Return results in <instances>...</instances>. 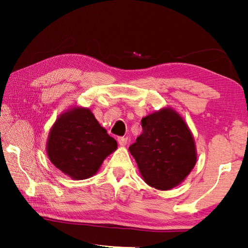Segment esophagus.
<instances>
[{
  "instance_id": "1",
  "label": "esophagus",
  "mask_w": 248,
  "mask_h": 248,
  "mask_svg": "<svg viewBox=\"0 0 248 248\" xmlns=\"http://www.w3.org/2000/svg\"><path fill=\"white\" fill-rule=\"evenodd\" d=\"M117 141H118V144H119L120 146H125V145H127L128 139H127V138H118V139H117Z\"/></svg>"
}]
</instances>
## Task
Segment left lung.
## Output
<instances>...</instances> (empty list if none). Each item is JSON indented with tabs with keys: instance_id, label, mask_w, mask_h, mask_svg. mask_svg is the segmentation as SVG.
<instances>
[{
	"instance_id": "8db88e82",
	"label": "left lung",
	"mask_w": 248,
	"mask_h": 248,
	"mask_svg": "<svg viewBox=\"0 0 248 248\" xmlns=\"http://www.w3.org/2000/svg\"><path fill=\"white\" fill-rule=\"evenodd\" d=\"M141 133L129 147L144 181L167 191L180 184L197 161L194 138L183 118L164 108L141 119Z\"/></svg>"
}]
</instances>
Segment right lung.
Here are the masks:
<instances>
[{
	"label": "right lung",
	"mask_w": 248,
	"mask_h": 248,
	"mask_svg": "<svg viewBox=\"0 0 248 248\" xmlns=\"http://www.w3.org/2000/svg\"><path fill=\"white\" fill-rule=\"evenodd\" d=\"M116 149L117 141L85 108H72L59 116L46 140L52 164L75 180L93 176Z\"/></svg>",
	"instance_id": "right-lung-1"
}]
</instances>
